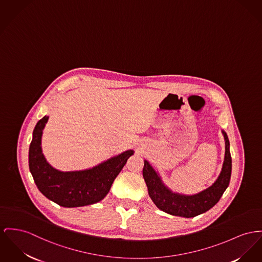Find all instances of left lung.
<instances>
[{
	"label": "left lung",
	"instance_id": "obj_1",
	"mask_svg": "<svg viewBox=\"0 0 262 262\" xmlns=\"http://www.w3.org/2000/svg\"><path fill=\"white\" fill-rule=\"evenodd\" d=\"M226 141V153L222 172L216 181L208 189L195 194L188 195L172 192L162 181L147 160H144L143 177L151 200L158 209L172 215L193 217L211 209L227 190L231 176V156L227 133L222 131Z\"/></svg>",
	"mask_w": 262,
	"mask_h": 262
}]
</instances>
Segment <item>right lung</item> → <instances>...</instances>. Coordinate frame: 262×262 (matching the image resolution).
<instances>
[{
    "instance_id": "obj_1",
    "label": "right lung",
    "mask_w": 262,
    "mask_h": 262,
    "mask_svg": "<svg viewBox=\"0 0 262 262\" xmlns=\"http://www.w3.org/2000/svg\"><path fill=\"white\" fill-rule=\"evenodd\" d=\"M48 120L49 116H45L36 123L29 151L30 171L39 192L64 208L83 207L103 200L134 151L127 150L91 169L58 171L48 163L41 151L42 130Z\"/></svg>"
}]
</instances>
